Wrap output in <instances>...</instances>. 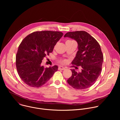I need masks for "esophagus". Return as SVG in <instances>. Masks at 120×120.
Here are the masks:
<instances>
[{
    "instance_id": "esophagus-1",
    "label": "esophagus",
    "mask_w": 120,
    "mask_h": 120,
    "mask_svg": "<svg viewBox=\"0 0 120 120\" xmlns=\"http://www.w3.org/2000/svg\"><path fill=\"white\" fill-rule=\"evenodd\" d=\"M65 69V68H64L63 66H59L58 67V70H64Z\"/></svg>"
}]
</instances>
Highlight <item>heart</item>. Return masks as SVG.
Here are the masks:
<instances>
[{"label": "heart", "mask_w": 120, "mask_h": 120, "mask_svg": "<svg viewBox=\"0 0 120 120\" xmlns=\"http://www.w3.org/2000/svg\"><path fill=\"white\" fill-rule=\"evenodd\" d=\"M67 61L65 59H63V60H61L60 61H59V63H60L62 64H65L67 63Z\"/></svg>", "instance_id": "obj_1"}]
</instances>
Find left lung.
Returning <instances> with one entry per match:
<instances>
[{
  "mask_svg": "<svg viewBox=\"0 0 120 120\" xmlns=\"http://www.w3.org/2000/svg\"><path fill=\"white\" fill-rule=\"evenodd\" d=\"M64 37L71 38L77 42L78 51L72 64L82 67L81 72L71 70L72 75L67 82L76 89L88 88L95 83L101 72L104 56L100 45L89 34L84 31L68 32Z\"/></svg>",
  "mask_w": 120,
  "mask_h": 120,
  "instance_id": "obj_1",
  "label": "left lung"
}]
</instances>
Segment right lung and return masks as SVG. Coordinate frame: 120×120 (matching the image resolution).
Instances as JSON below:
<instances>
[{
    "mask_svg": "<svg viewBox=\"0 0 120 120\" xmlns=\"http://www.w3.org/2000/svg\"><path fill=\"white\" fill-rule=\"evenodd\" d=\"M63 36V33L58 31H36L22 40L16 55L15 64L20 78L28 86H42L57 70V65L45 68L41 63L44 57L52 52Z\"/></svg>",
    "mask_w": 120,
    "mask_h": 120,
    "instance_id": "right-lung-1",
    "label": "right lung"
}]
</instances>
